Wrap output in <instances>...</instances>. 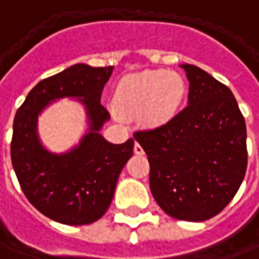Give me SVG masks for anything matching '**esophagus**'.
Returning <instances> with one entry per match:
<instances>
[{
    "instance_id": "34e87169",
    "label": "esophagus",
    "mask_w": 259,
    "mask_h": 259,
    "mask_svg": "<svg viewBox=\"0 0 259 259\" xmlns=\"http://www.w3.org/2000/svg\"><path fill=\"white\" fill-rule=\"evenodd\" d=\"M135 153L137 155H143L144 154V150H143V147L139 144V143H136L135 144Z\"/></svg>"
}]
</instances>
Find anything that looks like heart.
Segmentation results:
<instances>
[{"mask_svg":"<svg viewBox=\"0 0 259 259\" xmlns=\"http://www.w3.org/2000/svg\"><path fill=\"white\" fill-rule=\"evenodd\" d=\"M186 94L185 79L178 73L146 70L129 74L117 82L115 106L122 115L143 113L148 126H160L177 113Z\"/></svg>","mask_w":259,"mask_h":259,"instance_id":"obj_1","label":"heart"}]
</instances>
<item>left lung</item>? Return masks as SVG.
Wrapping results in <instances>:
<instances>
[{
	"instance_id": "obj_1",
	"label": "left lung",
	"mask_w": 259,
	"mask_h": 259,
	"mask_svg": "<svg viewBox=\"0 0 259 259\" xmlns=\"http://www.w3.org/2000/svg\"><path fill=\"white\" fill-rule=\"evenodd\" d=\"M188 105L167 123L137 130L150 162V189L171 218L203 222L231 202L247 171V129L227 85L202 68L181 66Z\"/></svg>"
}]
</instances>
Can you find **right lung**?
Returning <instances> with one entry per match:
<instances>
[{
  "label": "right lung",
  "instance_id": "1",
  "mask_svg": "<svg viewBox=\"0 0 259 259\" xmlns=\"http://www.w3.org/2000/svg\"><path fill=\"white\" fill-rule=\"evenodd\" d=\"M112 67L75 64L41 79L18 108L11 140V161L21 189L41 214L81 226L97 222L111 205L119 174L133 154L135 140L106 142L98 130L111 117L101 94ZM78 96L87 106L92 132L68 155L46 152L37 140L38 112L53 99Z\"/></svg>",
  "mask_w": 259,
  "mask_h": 259
}]
</instances>
